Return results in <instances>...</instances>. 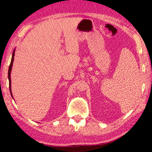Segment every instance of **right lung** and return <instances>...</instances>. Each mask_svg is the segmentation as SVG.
Segmentation results:
<instances>
[{
    "instance_id": "right-lung-1",
    "label": "right lung",
    "mask_w": 152,
    "mask_h": 152,
    "mask_svg": "<svg viewBox=\"0 0 152 152\" xmlns=\"http://www.w3.org/2000/svg\"><path fill=\"white\" fill-rule=\"evenodd\" d=\"M15 49L13 51V53H12V59H11V63L10 64L9 66V69H8V80H9V88H10V94L12 97L14 99L12 93V89H11V78H10V74H11V71H12V66H13V62H14V55H15Z\"/></svg>"
}]
</instances>
